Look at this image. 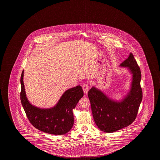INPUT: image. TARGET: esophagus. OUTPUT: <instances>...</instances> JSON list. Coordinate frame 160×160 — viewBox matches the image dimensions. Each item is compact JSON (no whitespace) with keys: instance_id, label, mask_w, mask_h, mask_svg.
<instances>
[{"instance_id":"1","label":"esophagus","mask_w":160,"mask_h":160,"mask_svg":"<svg viewBox=\"0 0 160 160\" xmlns=\"http://www.w3.org/2000/svg\"><path fill=\"white\" fill-rule=\"evenodd\" d=\"M82 89H83L84 94L87 95L88 92V90H89V85L88 84H85L82 87Z\"/></svg>"}]
</instances>
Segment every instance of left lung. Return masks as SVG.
Masks as SVG:
<instances>
[{"label":"left lung","instance_id":"8db88e82","mask_svg":"<svg viewBox=\"0 0 160 160\" xmlns=\"http://www.w3.org/2000/svg\"><path fill=\"white\" fill-rule=\"evenodd\" d=\"M120 66L127 68L132 74L131 90L124 99L119 102L113 100L95 87L88 94L95 123L107 133H113L133 123L142 100L141 72L133 55L131 53Z\"/></svg>","mask_w":160,"mask_h":160}]
</instances>
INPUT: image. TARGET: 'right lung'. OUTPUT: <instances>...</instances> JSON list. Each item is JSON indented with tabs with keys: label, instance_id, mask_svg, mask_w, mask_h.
<instances>
[{
	"label": "right lung",
	"instance_id": "obj_1",
	"mask_svg": "<svg viewBox=\"0 0 160 160\" xmlns=\"http://www.w3.org/2000/svg\"><path fill=\"white\" fill-rule=\"evenodd\" d=\"M23 72L21 76L22 105L30 123L36 128L46 133L62 135L67 133L73 124L72 110L84 95L81 86L66 90L57 104L49 109H41L31 104L27 98L23 83Z\"/></svg>",
	"mask_w": 160,
	"mask_h": 160
}]
</instances>
